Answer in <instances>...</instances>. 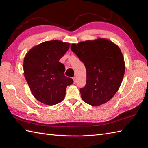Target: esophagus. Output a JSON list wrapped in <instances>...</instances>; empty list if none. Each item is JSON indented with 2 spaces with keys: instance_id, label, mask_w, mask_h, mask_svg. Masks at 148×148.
Listing matches in <instances>:
<instances>
[{
  "instance_id": "1",
  "label": "esophagus",
  "mask_w": 148,
  "mask_h": 148,
  "mask_svg": "<svg viewBox=\"0 0 148 148\" xmlns=\"http://www.w3.org/2000/svg\"><path fill=\"white\" fill-rule=\"evenodd\" d=\"M73 80H74V83H76V77H73Z\"/></svg>"
}]
</instances>
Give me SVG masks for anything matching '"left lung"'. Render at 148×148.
I'll use <instances>...</instances> for the list:
<instances>
[{
    "mask_svg": "<svg viewBox=\"0 0 148 148\" xmlns=\"http://www.w3.org/2000/svg\"><path fill=\"white\" fill-rule=\"evenodd\" d=\"M71 49L86 69V83L80 89L81 98L93 106L108 102L123 79L125 66L120 49L103 38L72 44Z\"/></svg>",
    "mask_w": 148,
    "mask_h": 148,
    "instance_id": "1",
    "label": "left lung"
}]
</instances>
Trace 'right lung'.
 <instances>
[{
	"label": "right lung",
	"mask_w": 148,
	"mask_h": 148,
	"mask_svg": "<svg viewBox=\"0 0 148 148\" xmlns=\"http://www.w3.org/2000/svg\"><path fill=\"white\" fill-rule=\"evenodd\" d=\"M70 44L58 40L40 43L24 58V76L34 97L41 103L53 106L64 100L65 90L73 79L64 75L65 66L59 62Z\"/></svg>",
	"instance_id": "right-lung-1"
}]
</instances>
